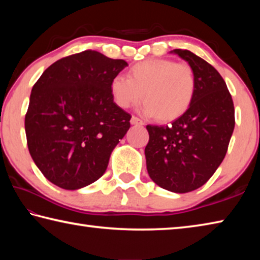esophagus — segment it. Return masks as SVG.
<instances>
[{
	"instance_id": "1",
	"label": "esophagus",
	"mask_w": 260,
	"mask_h": 260,
	"mask_svg": "<svg viewBox=\"0 0 260 260\" xmlns=\"http://www.w3.org/2000/svg\"><path fill=\"white\" fill-rule=\"evenodd\" d=\"M131 124L132 125H136V126H142L143 125V121L141 120V119H139L138 117H132L131 118Z\"/></svg>"
}]
</instances>
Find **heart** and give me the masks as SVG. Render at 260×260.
Segmentation results:
<instances>
[{"label":"heart","mask_w":260,"mask_h":260,"mask_svg":"<svg viewBox=\"0 0 260 260\" xmlns=\"http://www.w3.org/2000/svg\"><path fill=\"white\" fill-rule=\"evenodd\" d=\"M110 90L118 107L127 109L143 99L144 116H156L159 121L169 122L181 117L190 107L196 80L189 65L156 58L133 65L128 78L114 77Z\"/></svg>","instance_id":"b5f03b06"}]
</instances>
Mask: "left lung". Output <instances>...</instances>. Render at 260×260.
<instances>
[{
	"label": "left lung",
	"instance_id": "obj_1",
	"mask_svg": "<svg viewBox=\"0 0 260 260\" xmlns=\"http://www.w3.org/2000/svg\"><path fill=\"white\" fill-rule=\"evenodd\" d=\"M195 74L190 107L169 126L148 125L144 149L149 177L158 186L184 193L212 177L226 156L235 111L226 82L212 65L189 50L174 49Z\"/></svg>",
	"mask_w": 260,
	"mask_h": 260
}]
</instances>
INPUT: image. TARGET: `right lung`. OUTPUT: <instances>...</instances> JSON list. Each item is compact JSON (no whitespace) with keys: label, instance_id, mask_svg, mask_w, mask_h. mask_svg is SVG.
Masks as SVG:
<instances>
[{"label":"right lung","instance_id":"add662e5","mask_svg":"<svg viewBox=\"0 0 260 260\" xmlns=\"http://www.w3.org/2000/svg\"><path fill=\"white\" fill-rule=\"evenodd\" d=\"M86 50L51 64L32 88L25 132L30 157L51 183L77 190L104 174L131 127L110 83L127 67Z\"/></svg>","mask_w":260,"mask_h":260}]
</instances>
